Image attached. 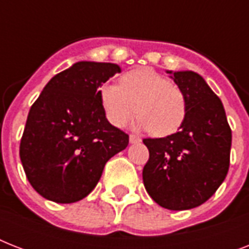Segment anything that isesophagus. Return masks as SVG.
I'll list each match as a JSON object with an SVG mask.
<instances>
[{"instance_id": "1", "label": "esophagus", "mask_w": 249, "mask_h": 249, "mask_svg": "<svg viewBox=\"0 0 249 249\" xmlns=\"http://www.w3.org/2000/svg\"><path fill=\"white\" fill-rule=\"evenodd\" d=\"M129 142H130V143H140L141 138H140V137L133 136V134H130V136H129Z\"/></svg>"}]
</instances>
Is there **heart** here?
Returning <instances> with one entry per match:
<instances>
[{
    "label": "heart",
    "mask_w": 249,
    "mask_h": 249,
    "mask_svg": "<svg viewBox=\"0 0 249 249\" xmlns=\"http://www.w3.org/2000/svg\"><path fill=\"white\" fill-rule=\"evenodd\" d=\"M99 99L107 120L123 128L138 115L136 126L156 137H166L181 128L186 119L185 94L178 86L151 68L125 73L120 85L106 83L99 88Z\"/></svg>",
    "instance_id": "1"
}]
</instances>
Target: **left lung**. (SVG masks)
Returning a JSON list of instances; mask_svg holds the SVG:
<instances>
[{
    "mask_svg": "<svg viewBox=\"0 0 249 249\" xmlns=\"http://www.w3.org/2000/svg\"><path fill=\"white\" fill-rule=\"evenodd\" d=\"M186 97L177 133L146 138L150 158L142 172L148 195L163 208L186 211L207 201L230 165L231 129L222 102L194 71H166Z\"/></svg>",
    "mask_w": 249,
    "mask_h": 249,
    "instance_id": "1",
    "label": "left lung"
}]
</instances>
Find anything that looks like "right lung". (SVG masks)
<instances>
[{
	"label": "right lung",
	"mask_w": 249,
	"mask_h": 249,
	"mask_svg": "<svg viewBox=\"0 0 249 249\" xmlns=\"http://www.w3.org/2000/svg\"><path fill=\"white\" fill-rule=\"evenodd\" d=\"M121 72L119 64L81 60L59 72L29 109L20 160L32 187L67 204L88 196L106 163L126 148L129 136L109 124L99 88Z\"/></svg>",
	"instance_id": "obj_1"
}]
</instances>
